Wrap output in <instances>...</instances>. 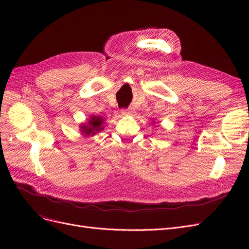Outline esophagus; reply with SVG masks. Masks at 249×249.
Segmentation results:
<instances>
[{"label":"esophagus","instance_id":"1","mask_svg":"<svg viewBox=\"0 0 249 249\" xmlns=\"http://www.w3.org/2000/svg\"><path fill=\"white\" fill-rule=\"evenodd\" d=\"M134 113H135V111L133 109H124V110H122V115H124V116L133 115Z\"/></svg>","mask_w":249,"mask_h":249}]
</instances>
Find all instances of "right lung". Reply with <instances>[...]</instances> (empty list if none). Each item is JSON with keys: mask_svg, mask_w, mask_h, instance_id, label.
<instances>
[{"mask_svg": "<svg viewBox=\"0 0 249 249\" xmlns=\"http://www.w3.org/2000/svg\"><path fill=\"white\" fill-rule=\"evenodd\" d=\"M105 118L100 115H91L85 123L80 124V132L84 137H92L104 130Z\"/></svg>", "mask_w": 249, "mask_h": 249, "instance_id": "obj_1", "label": "right lung"}]
</instances>
